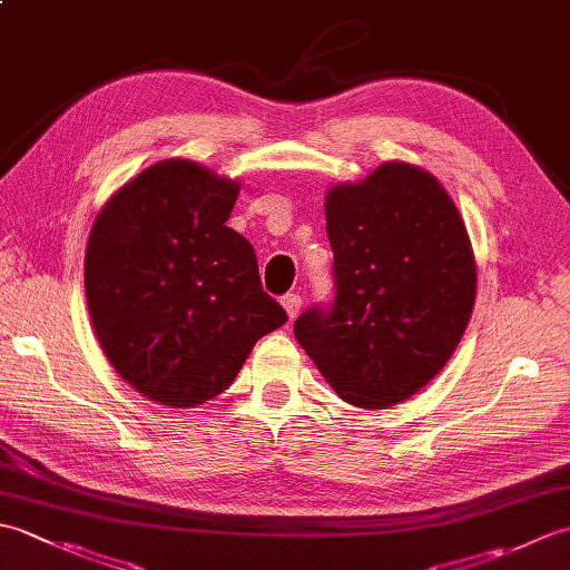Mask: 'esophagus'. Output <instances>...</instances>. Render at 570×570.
Masks as SVG:
<instances>
[{
  "label": "esophagus",
  "instance_id": "1",
  "mask_svg": "<svg viewBox=\"0 0 570 570\" xmlns=\"http://www.w3.org/2000/svg\"><path fill=\"white\" fill-rule=\"evenodd\" d=\"M282 306L288 313V318H296L298 311H301V296L298 294H286L282 298Z\"/></svg>",
  "mask_w": 570,
  "mask_h": 570
}]
</instances>
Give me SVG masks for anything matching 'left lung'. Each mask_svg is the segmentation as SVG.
Listing matches in <instances>:
<instances>
[{
  "mask_svg": "<svg viewBox=\"0 0 570 570\" xmlns=\"http://www.w3.org/2000/svg\"><path fill=\"white\" fill-rule=\"evenodd\" d=\"M335 296L294 333L337 396L386 409L426 386L463 337L475 257L453 198L419 166L386 161L325 196Z\"/></svg>",
  "mask_w": 570,
  "mask_h": 570,
  "instance_id": "left-lung-1",
  "label": "left lung"
}]
</instances>
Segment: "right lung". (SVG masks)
Masks as SVG:
<instances>
[{
	"instance_id": "1",
	"label": "right lung",
	"mask_w": 570,
	"mask_h": 570,
	"mask_svg": "<svg viewBox=\"0 0 570 570\" xmlns=\"http://www.w3.org/2000/svg\"><path fill=\"white\" fill-rule=\"evenodd\" d=\"M237 196V180L166 159L119 188L90 229L95 335L119 377L168 409L225 392L254 343L286 323L254 247L227 227Z\"/></svg>"
}]
</instances>
